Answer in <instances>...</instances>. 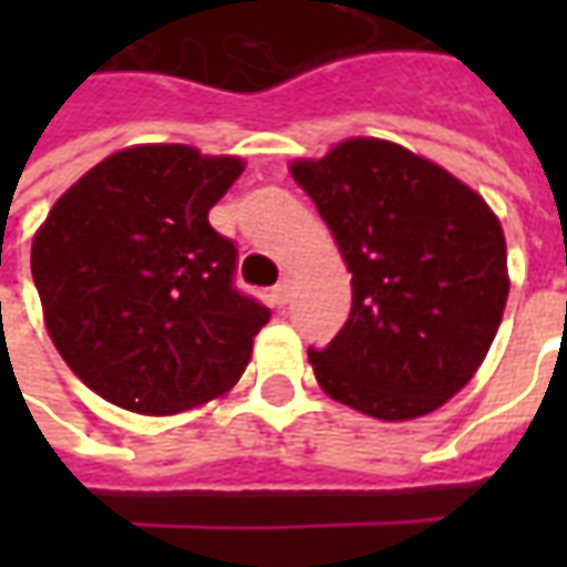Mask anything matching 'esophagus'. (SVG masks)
Wrapping results in <instances>:
<instances>
[{
	"label": "esophagus",
	"mask_w": 567,
	"mask_h": 567,
	"mask_svg": "<svg viewBox=\"0 0 567 567\" xmlns=\"http://www.w3.org/2000/svg\"><path fill=\"white\" fill-rule=\"evenodd\" d=\"M291 291H295V285H291V279H282V282L272 288V307H285L288 300H291Z\"/></svg>",
	"instance_id": "obj_1"
}]
</instances>
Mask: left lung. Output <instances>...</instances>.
<instances>
[{
  "label": "left lung",
  "mask_w": 567,
  "mask_h": 567,
  "mask_svg": "<svg viewBox=\"0 0 567 567\" xmlns=\"http://www.w3.org/2000/svg\"><path fill=\"white\" fill-rule=\"evenodd\" d=\"M291 175L352 272L349 319L309 349L333 401L385 422L462 392L498 333L511 279L495 212L437 163L385 140H346Z\"/></svg>",
  "instance_id": "left-lung-1"
}]
</instances>
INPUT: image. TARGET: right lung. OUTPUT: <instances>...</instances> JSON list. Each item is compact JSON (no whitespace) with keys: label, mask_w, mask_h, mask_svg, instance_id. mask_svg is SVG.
<instances>
[{"label":"right lung","mask_w":567,"mask_h":567,"mask_svg":"<svg viewBox=\"0 0 567 567\" xmlns=\"http://www.w3.org/2000/svg\"><path fill=\"white\" fill-rule=\"evenodd\" d=\"M239 157L133 145L56 199L32 239L44 324L109 404L169 416L230 392L270 309L236 291V246L209 209Z\"/></svg>","instance_id":"obj_1"}]
</instances>
